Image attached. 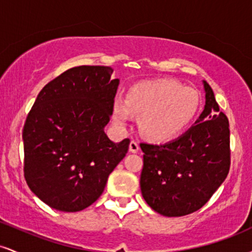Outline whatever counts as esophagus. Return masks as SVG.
<instances>
[{
  "instance_id": "esophagus-1",
  "label": "esophagus",
  "mask_w": 252,
  "mask_h": 252,
  "mask_svg": "<svg viewBox=\"0 0 252 252\" xmlns=\"http://www.w3.org/2000/svg\"><path fill=\"white\" fill-rule=\"evenodd\" d=\"M129 150L131 153H137L140 150V144L136 142V141H131L129 144Z\"/></svg>"
}]
</instances>
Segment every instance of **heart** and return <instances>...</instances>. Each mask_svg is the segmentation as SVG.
Here are the masks:
<instances>
[{
	"instance_id": "b5f03b06",
	"label": "heart",
	"mask_w": 252,
	"mask_h": 252,
	"mask_svg": "<svg viewBox=\"0 0 252 252\" xmlns=\"http://www.w3.org/2000/svg\"><path fill=\"white\" fill-rule=\"evenodd\" d=\"M200 108V96L193 88L176 80L162 79L136 84L129 89L126 103L116 100L114 121L126 126L132 114L140 115V129L155 142L179 137L193 122Z\"/></svg>"
}]
</instances>
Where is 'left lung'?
<instances>
[{
  "label": "left lung",
  "mask_w": 252,
  "mask_h": 252,
  "mask_svg": "<svg viewBox=\"0 0 252 252\" xmlns=\"http://www.w3.org/2000/svg\"><path fill=\"white\" fill-rule=\"evenodd\" d=\"M204 111L194 126L164 144L141 143V192L155 212L181 217L201 209L230 170V129L206 82Z\"/></svg>",
  "instance_id": "8db88e82"
}]
</instances>
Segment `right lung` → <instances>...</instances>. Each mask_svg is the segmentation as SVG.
<instances>
[{
	"mask_svg": "<svg viewBox=\"0 0 252 252\" xmlns=\"http://www.w3.org/2000/svg\"><path fill=\"white\" fill-rule=\"evenodd\" d=\"M109 66H77L37 94L26 118L25 179L52 209L82 211L102 195L110 173L128 153L104 132L120 79Z\"/></svg>",
	"mask_w": 252,
	"mask_h": 252,
	"instance_id": "right-lung-1",
	"label": "right lung"
}]
</instances>
